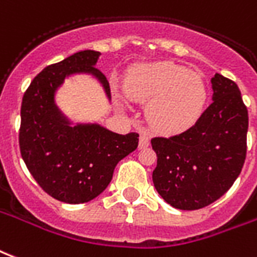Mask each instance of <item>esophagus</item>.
Listing matches in <instances>:
<instances>
[{
    "instance_id": "esophagus-1",
    "label": "esophagus",
    "mask_w": 257,
    "mask_h": 257,
    "mask_svg": "<svg viewBox=\"0 0 257 257\" xmlns=\"http://www.w3.org/2000/svg\"><path fill=\"white\" fill-rule=\"evenodd\" d=\"M148 146H150V139L147 135H142L139 140V148H147Z\"/></svg>"
}]
</instances>
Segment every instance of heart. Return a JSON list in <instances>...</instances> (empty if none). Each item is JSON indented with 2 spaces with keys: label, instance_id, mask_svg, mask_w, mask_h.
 <instances>
[{
  "label": "heart",
  "instance_id": "heart-1",
  "mask_svg": "<svg viewBox=\"0 0 257 257\" xmlns=\"http://www.w3.org/2000/svg\"><path fill=\"white\" fill-rule=\"evenodd\" d=\"M123 91L132 102L148 103V123L163 135L181 134L193 126L204 111L208 95L199 73L172 61L135 66L125 77Z\"/></svg>",
  "mask_w": 257,
  "mask_h": 257
}]
</instances>
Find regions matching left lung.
Wrapping results in <instances>:
<instances>
[{"label":"left lung","instance_id":"8db88e82","mask_svg":"<svg viewBox=\"0 0 257 257\" xmlns=\"http://www.w3.org/2000/svg\"><path fill=\"white\" fill-rule=\"evenodd\" d=\"M212 103L193 126L151 139L154 187L170 206L199 210L218 200L240 176L246 157L248 110L234 81L215 73Z\"/></svg>","mask_w":257,"mask_h":257}]
</instances>
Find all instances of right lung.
<instances>
[{
    "instance_id": "1",
    "label": "right lung",
    "mask_w": 257,
    "mask_h": 257,
    "mask_svg": "<svg viewBox=\"0 0 257 257\" xmlns=\"http://www.w3.org/2000/svg\"><path fill=\"white\" fill-rule=\"evenodd\" d=\"M99 51L75 53L35 76L24 92L19 146L26 166L47 195L80 204L107 188L117 163L138 148L139 134L118 135L96 123L70 126L54 104L57 87L72 73L96 76L107 96L110 85L95 64Z\"/></svg>"
}]
</instances>
